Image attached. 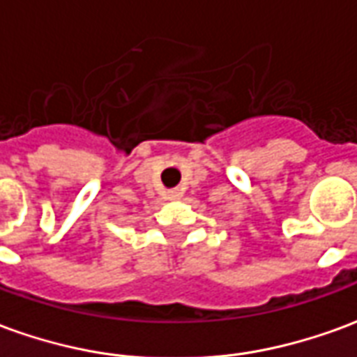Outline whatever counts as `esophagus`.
<instances>
[{
    "instance_id": "34e87169",
    "label": "esophagus",
    "mask_w": 357,
    "mask_h": 357,
    "mask_svg": "<svg viewBox=\"0 0 357 357\" xmlns=\"http://www.w3.org/2000/svg\"><path fill=\"white\" fill-rule=\"evenodd\" d=\"M179 197V191H170V193H168V199H178Z\"/></svg>"
}]
</instances>
